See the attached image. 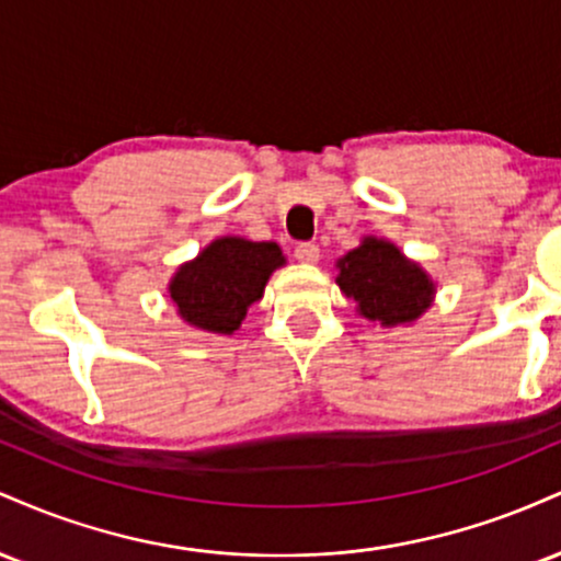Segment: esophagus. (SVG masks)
I'll use <instances>...</instances> for the list:
<instances>
[{"mask_svg": "<svg viewBox=\"0 0 561 561\" xmlns=\"http://www.w3.org/2000/svg\"><path fill=\"white\" fill-rule=\"evenodd\" d=\"M295 259H298L300 263H317L319 261V244L300 242L298 248H295Z\"/></svg>", "mask_w": 561, "mask_h": 561, "instance_id": "obj_1", "label": "esophagus"}]
</instances>
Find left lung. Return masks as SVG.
I'll return each mask as SVG.
<instances>
[{"label":"left lung","instance_id":"1","mask_svg":"<svg viewBox=\"0 0 561 561\" xmlns=\"http://www.w3.org/2000/svg\"><path fill=\"white\" fill-rule=\"evenodd\" d=\"M337 285L358 302V313L379 324H405L420 319L433 298V282L416 263L405 261L396 244L364 240L340 261Z\"/></svg>","mask_w":561,"mask_h":561}]
</instances>
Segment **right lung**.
<instances>
[{
    "mask_svg": "<svg viewBox=\"0 0 561 561\" xmlns=\"http://www.w3.org/2000/svg\"><path fill=\"white\" fill-rule=\"evenodd\" d=\"M282 263L285 259L276 242L221 237L179 268L171 282V298L192 327L231 334Z\"/></svg>",
    "mask_w": 561,
    "mask_h": 561,
    "instance_id": "1",
    "label": "right lung"
}]
</instances>
